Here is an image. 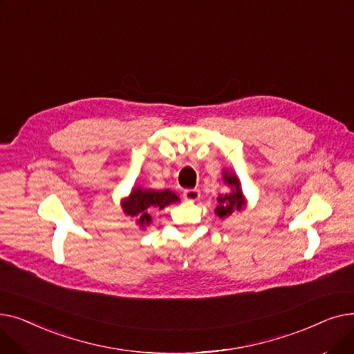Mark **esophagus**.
Listing matches in <instances>:
<instances>
[{"label": "esophagus", "instance_id": "obj_1", "mask_svg": "<svg viewBox=\"0 0 354 354\" xmlns=\"http://www.w3.org/2000/svg\"><path fill=\"white\" fill-rule=\"evenodd\" d=\"M199 196H201L199 189H185V191H183V198L187 199V201H189V202L198 201Z\"/></svg>", "mask_w": 354, "mask_h": 354}]
</instances>
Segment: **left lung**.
<instances>
[{"instance_id": "1", "label": "left lung", "mask_w": 354, "mask_h": 354, "mask_svg": "<svg viewBox=\"0 0 354 354\" xmlns=\"http://www.w3.org/2000/svg\"><path fill=\"white\" fill-rule=\"evenodd\" d=\"M224 182L231 188V192L225 195H219L218 207L215 214L219 218H227L235 211H241L245 207V198L241 191V182L235 174L224 171Z\"/></svg>"}]
</instances>
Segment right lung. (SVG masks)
Listing matches in <instances>:
<instances>
[{
	"instance_id": "right-lung-1",
	"label": "right lung",
	"mask_w": 354,
	"mask_h": 354,
	"mask_svg": "<svg viewBox=\"0 0 354 354\" xmlns=\"http://www.w3.org/2000/svg\"><path fill=\"white\" fill-rule=\"evenodd\" d=\"M179 198L169 189L165 191H153V189H143L140 187L133 188L130 195L123 199L122 208L126 215L136 216L138 224L140 227L149 225L152 222V216L149 215L152 209H163L165 207L171 205L174 202H178Z\"/></svg>"
}]
</instances>
